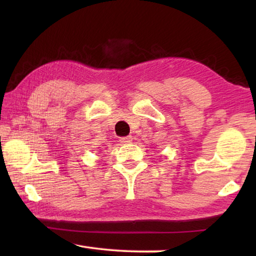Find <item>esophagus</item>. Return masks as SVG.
<instances>
[{
	"label": "esophagus",
	"mask_w": 256,
	"mask_h": 256,
	"mask_svg": "<svg viewBox=\"0 0 256 256\" xmlns=\"http://www.w3.org/2000/svg\"><path fill=\"white\" fill-rule=\"evenodd\" d=\"M120 144H130V142L132 141V136H122V138H120Z\"/></svg>",
	"instance_id": "obj_1"
}]
</instances>
